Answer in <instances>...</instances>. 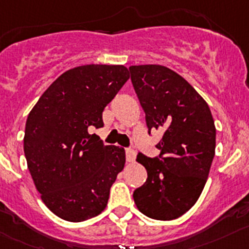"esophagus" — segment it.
Segmentation results:
<instances>
[{
	"label": "esophagus",
	"instance_id": "esophagus-1",
	"mask_svg": "<svg viewBox=\"0 0 249 249\" xmlns=\"http://www.w3.org/2000/svg\"><path fill=\"white\" fill-rule=\"evenodd\" d=\"M126 159L129 163L134 161V159H136V152L133 149H126Z\"/></svg>",
	"mask_w": 249,
	"mask_h": 249
}]
</instances>
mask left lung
Instances as JSON below:
<instances>
[{"instance_id": "8db88e82", "label": "left lung", "mask_w": 249, "mask_h": 249, "mask_svg": "<svg viewBox=\"0 0 249 249\" xmlns=\"http://www.w3.org/2000/svg\"><path fill=\"white\" fill-rule=\"evenodd\" d=\"M131 80L149 129H160L159 158L138 153L147 181L134 190L137 209L154 220L180 217L201 195L215 157L209 105L182 76L163 65H132Z\"/></svg>"}]
</instances>
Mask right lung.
Here are the masks:
<instances>
[{"instance_id": "add662e5", "label": "right lung", "mask_w": 249, "mask_h": 249, "mask_svg": "<svg viewBox=\"0 0 249 249\" xmlns=\"http://www.w3.org/2000/svg\"><path fill=\"white\" fill-rule=\"evenodd\" d=\"M129 79L123 65H83L61 74L29 112L24 156L36 190L58 217L81 222L106 209L126 163L124 149L91 137L102 112Z\"/></svg>"}]
</instances>
